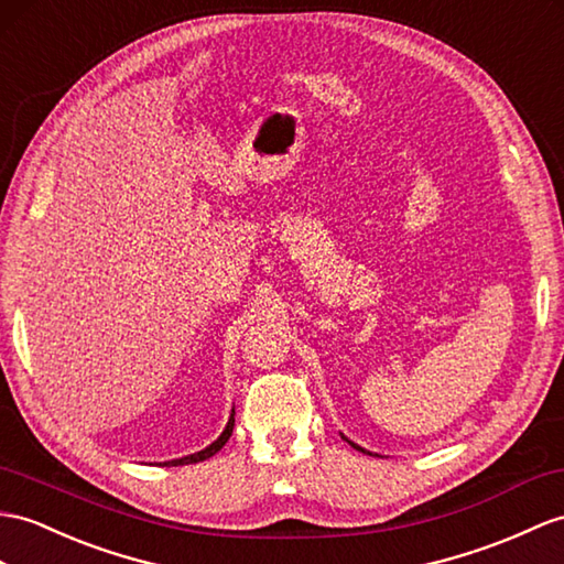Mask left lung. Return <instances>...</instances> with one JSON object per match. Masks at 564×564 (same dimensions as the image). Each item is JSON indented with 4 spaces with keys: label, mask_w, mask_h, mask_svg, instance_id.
I'll list each match as a JSON object with an SVG mask.
<instances>
[{
    "label": "left lung",
    "mask_w": 564,
    "mask_h": 564,
    "mask_svg": "<svg viewBox=\"0 0 564 564\" xmlns=\"http://www.w3.org/2000/svg\"><path fill=\"white\" fill-rule=\"evenodd\" d=\"M341 437H345V435H341ZM345 441H347V443H349L351 447H356V449H361V452H366V455H370V452H368V449H364V447H359V445H356V443H351V441H349V437H345Z\"/></svg>",
    "instance_id": "1"
}]
</instances>
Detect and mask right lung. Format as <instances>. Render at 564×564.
Wrapping results in <instances>:
<instances>
[{
    "mask_svg": "<svg viewBox=\"0 0 564 564\" xmlns=\"http://www.w3.org/2000/svg\"><path fill=\"white\" fill-rule=\"evenodd\" d=\"M231 431H235V409H231V416H229V421H227V429L223 431V435H219L213 445H208V447H205V449L196 452V455H188V457H182V459L164 462L162 466H184V464H196V462H203V459H210L213 455H217V452L225 447V443L229 441Z\"/></svg>",
    "mask_w": 564,
    "mask_h": 564,
    "instance_id": "1",
    "label": "right lung"
}]
</instances>
